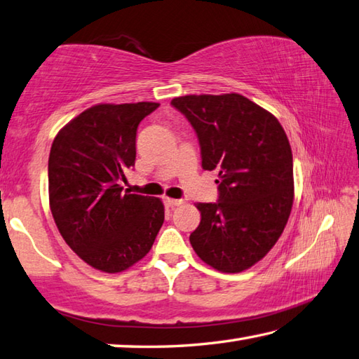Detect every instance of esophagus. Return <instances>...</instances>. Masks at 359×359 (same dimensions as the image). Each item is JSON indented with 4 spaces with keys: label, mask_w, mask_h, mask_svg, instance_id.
<instances>
[{
    "label": "esophagus",
    "mask_w": 359,
    "mask_h": 359,
    "mask_svg": "<svg viewBox=\"0 0 359 359\" xmlns=\"http://www.w3.org/2000/svg\"><path fill=\"white\" fill-rule=\"evenodd\" d=\"M165 203L168 207H177L180 203H184L182 199H171V198H165Z\"/></svg>",
    "instance_id": "obj_1"
}]
</instances>
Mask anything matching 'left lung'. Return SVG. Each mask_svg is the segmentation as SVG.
I'll use <instances>...</instances> for the list:
<instances>
[{"label":"left lung","instance_id":"left-lung-1","mask_svg":"<svg viewBox=\"0 0 359 359\" xmlns=\"http://www.w3.org/2000/svg\"><path fill=\"white\" fill-rule=\"evenodd\" d=\"M171 105L198 135L202 168L219 172L217 201L196 203V254L221 272H241L273 248L294 198L292 152L278 119L248 97L189 95Z\"/></svg>","mask_w":359,"mask_h":359}]
</instances>
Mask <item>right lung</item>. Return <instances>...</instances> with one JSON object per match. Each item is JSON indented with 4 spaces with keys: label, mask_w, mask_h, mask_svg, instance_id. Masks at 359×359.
I'll list each match as a JSON object with an SVG mask.
<instances>
[{
    "label": "right lung",
    "mask_w": 359,
    "mask_h": 359,
    "mask_svg": "<svg viewBox=\"0 0 359 359\" xmlns=\"http://www.w3.org/2000/svg\"><path fill=\"white\" fill-rule=\"evenodd\" d=\"M157 102L100 104L63 128L48 160L49 207L63 240L87 264L121 272L151 250L165 221L157 198L124 191L138 124Z\"/></svg>",
    "instance_id": "1"
}]
</instances>
